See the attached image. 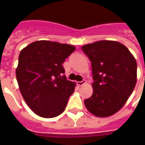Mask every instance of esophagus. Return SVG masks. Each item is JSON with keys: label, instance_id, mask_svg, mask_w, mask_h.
I'll use <instances>...</instances> for the list:
<instances>
[{"label": "esophagus", "instance_id": "obj_1", "mask_svg": "<svg viewBox=\"0 0 145 145\" xmlns=\"http://www.w3.org/2000/svg\"><path fill=\"white\" fill-rule=\"evenodd\" d=\"M85 84H86V80H82V81L77 82V84L78 85V86H83V85H84Z\"/></svg>", "mask_w": 145, "mask_h": 145}]
</instances>
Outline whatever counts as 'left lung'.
I'll return each instance as SVG.
<instances>
[{"mask_svg":"<svg viewBox=\"0 0 145 145\" xmlns=\"http://www.w3.org/2000/svg\"><path fill=\"white\" fill-rule=\"evenodd\" d=\"M91 61L93 93L84 100L87 110L96 117L113 115L125 105L137 81V63L122 44L100 40L82 46Z\"/></svg>","mask_w":145,"mask_h":145,"instance_id":"obj_1","label":"left lung"}]
</instances>
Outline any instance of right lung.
<instances>
[{
	"label": "right lung",
	"mask_w": 145,
	"mask_h": 145,
	"mask_svg": "<svg viewBox=\"0 0 145 145\" xmlns=\"http://www.w3.org/2000/svg\"><path fill=\"white\" fill-rule=\"evenodd\" d=\"M74 50L68 44L38 40L20 52L16 71L19 89L28 107L40 117L52 118L65 109L75 83L64 75L62 64Z\"/></svg>",
	"instance_id": "right-lung-1"
}]
</instances>
